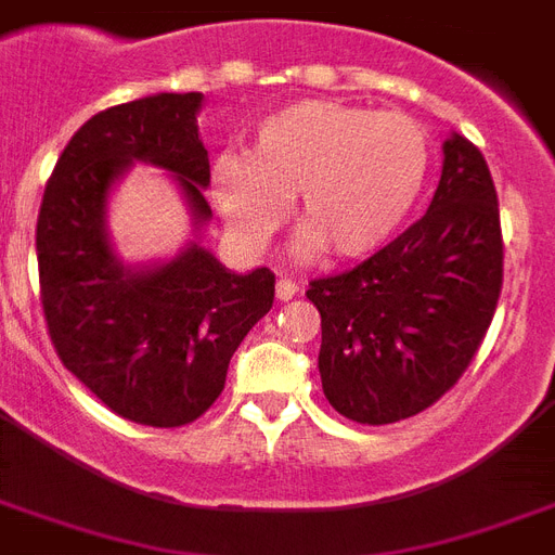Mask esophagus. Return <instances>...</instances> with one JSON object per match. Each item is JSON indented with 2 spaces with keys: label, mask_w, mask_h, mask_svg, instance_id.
<instances>
[{
  "label": "esophagus",
  "mask_w": 555,
  "mask_h": 555,
  "mask_svg": "<svg viewBox=\"0 0 555 555\" xmlns=\"http://www.w3.org/2000/svg\"><path fill=\"white\" fill-rule=\"evenodd\" d=\"M296 293H299V285H296L293 279H276V299L279 301L293 299Z\"/></svg>",
  "instance_id": "34e87169"
}]
</instances>
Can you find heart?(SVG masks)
<instances>
[{"mask_svg":"<svg viewBox=\"0 0 555 555\" xmlns=\"http://www.w3.org/2000/svg\"><path fill=\"white\" fill-rule=\"evenodd\" d=\"M427 170L430 142L413 116L305 99L256 121L247 156L219 153L207 191L247 250L268 245L296 199L305 254L364 259L399 236Z\"/></svg>","mask_w":555,"mask_h":555,"instance_id":"obj_1","label":"heart"}]
</instances>
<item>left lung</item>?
Segmentation results:
<instances>
[{
	"mask_svg": "<svg viewBox=\"0 0 555 555\" xmlns=\"http://www.w3.org/2000/svg\"><path fill=\"white\" fill-rule=\"evenodd\" d=\"M441 153L439 188L416 224L348 273L310 282L322 390L359 425H390L441 399L496 313L504 250L488 162L459 133Z\"/></svg>",
	"mask_w": 555,
	"mask_h": 555,
	"instance_id": "8db88e82",
	"label": "left lung"
}]
</instances>
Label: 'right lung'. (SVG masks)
<instances>
[{
  "label": "right lung",
  "instance_id": "right-lung-1",
  "mask_svg": "<svg viewBox=\"0 0 555 555\" xmlns=\"http://www.w3.org/2000/svg\"><path fill=\"white\" fill-rule=\"evenodd\" d=\"M202 93H156L90 116L44 184L36 259L42 310L67 371L116 416L182 427L219 399L247 331L273 308V273H233L199 245L210 222ZM137 160L168 169L194 238L168 263L125 266L106 205Z\"/></svg>",
  "mask_w": 555,
  "mask_h": 555
}]
</instances>
